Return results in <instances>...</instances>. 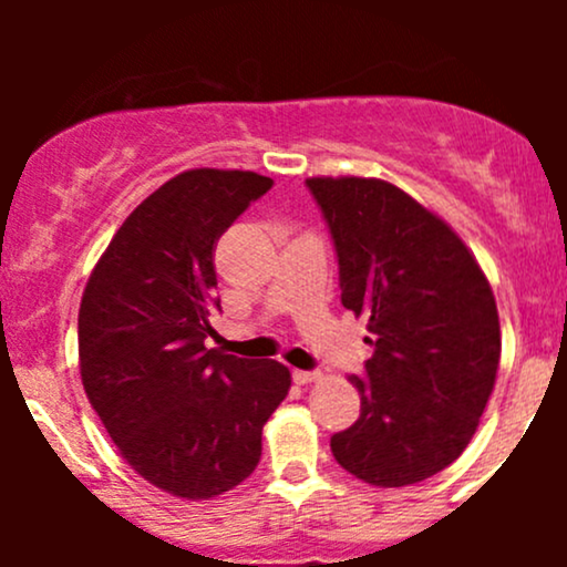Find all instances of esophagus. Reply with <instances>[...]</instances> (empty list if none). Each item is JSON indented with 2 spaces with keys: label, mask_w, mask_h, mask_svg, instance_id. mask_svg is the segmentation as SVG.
Instances as JSON below:
<instances>
[{
  "label": "esophagus",
  "mask_w": 567,
  "mask_h": 567,
  "mask_svg": "<svg viewBox=\"0 0 567 567\" xmlns=\"http://www.w3.org/2000/svg\"><path fill=\"white\" fill-rule=\"evenodd\" d=\"M320 379L322 375L317 373V370H292V381H296L298 386H306V383H315Z\"/></svg>",
  "instance_id": "34e87169"
}]
</instances>
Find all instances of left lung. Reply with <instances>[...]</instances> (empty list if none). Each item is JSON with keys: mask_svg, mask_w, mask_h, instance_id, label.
<instances>
[{"mask_svg": "<svg viewBox=\"0 0 567 567\" xmlns=\"http://www.w3.org/2000/svg\"><path fill=\"white\" fill-rule=\"evenodd\" d=\"M333 237L341 303L368 320L373 357L360 419L330 437L336 461L379 487L415 485L470 445L501 360L485 271L440 216L381 178H306Z\"/></svg>", "mask_w": 567, "mask_h": 567, "instance_id": "obj_1", "label": "left lung"}]
</instances>
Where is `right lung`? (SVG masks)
<instances>
[{
	"label": "right lung",
	"mask_w": 567,
	"mask_h": 567,
	"mask_svg": "<svg viewBox=\"0 0 567 567\" xmlns=\"http://www.w3.org/2000/svg\"><path fill=\"white\" fill-rule=\"evenodd\" d=\"M275 181L197 167L135 207L95 264L80 306V373L130 470L178 498L237 487L290 370L207 349L220 309L216 243Z\"/></svg>",
	"instance_id": "add662e5"
}]
</instances>
